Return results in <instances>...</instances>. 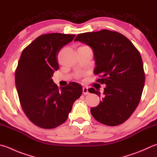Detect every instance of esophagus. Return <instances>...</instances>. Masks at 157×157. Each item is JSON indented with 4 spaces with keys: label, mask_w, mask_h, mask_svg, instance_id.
I'll return each instance as SVG.
<instances>
[{
    "label": "esophagus",
    "mask_w": 157,
    "mask_h": 157,
    "mask_svg": "<svg viewBox=\"0 0 157 157\" xmlns=\"http://www.w3.org/2000/svg\"><path fill=\"white\" fill-rule=\"evenodd\" d=\"M82 90H83V94L84 95H88V93H89V92H88V88L86 86H84L83 88H82Z\"/></svg>",
    "instance_id": "esophagus-1"
}]
</instances>
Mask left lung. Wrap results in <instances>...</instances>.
Instances as JSON below:
<instances>
[{"label":"left lung","instance_id":"8db88e82","mask_svg":"<svg viewBox=\"0 0 157 157\" xmlns=\"http://www.w3.org/2000/svg\"><path fill=\"white\" fill-rule=\"evenodd\" d=\"M75 41L89 45L94 53L97 82L106 84L102 100L91 108V115L106 126L123 124L137 107L145 83V73L140 53L126 36L117 31L103 29L78 34ZM91 93L101 95L90 88Z\"/></svg>","mask_w":157,"mask_h":157}]
</instances>
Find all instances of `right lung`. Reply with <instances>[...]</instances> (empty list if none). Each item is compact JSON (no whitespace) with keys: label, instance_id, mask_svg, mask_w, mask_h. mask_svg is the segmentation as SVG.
<instances>
[{"label":"right lung","instance_id":"right-lung-1","mask_svg":"<svg viewBox=\"0 0 157 157\" xmlns=\"http://www.w3.org/2000/svg\"><path fill=\"white\" fill-rule=\"evenodd\" d=\"M75 35L52 33L38 36L22 51L15 72L21 107L36 126L52 129L67 121L82 87L71 82L58 88L51 77L59 69V51Z\"/></svg>","mask_w":157,"mask_h":157}]
</instances>
